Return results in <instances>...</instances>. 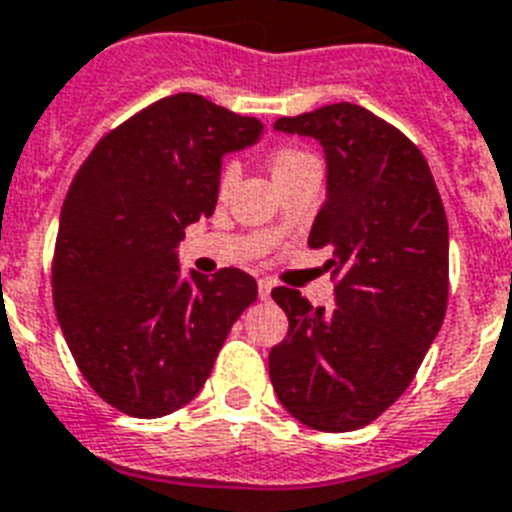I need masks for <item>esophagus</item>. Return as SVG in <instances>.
Segmentation results:
<instances>
[{
	"label": "esophagus",
	"mask_w": 512,
	"mask_h": 512,
	"mask_svg": "<svg viewBox=\"0 0 512 512\" xmlns=\"http://www.w3.org/2000/svg\"><path fill=\"white\" fill-rule=\"evenodd\" d=\"M257 291H260V299H268L270 291H273V281L270 278H260L257 281Z\"/></svg>",
	"instance_id": "34e87169"
}]
</instances>
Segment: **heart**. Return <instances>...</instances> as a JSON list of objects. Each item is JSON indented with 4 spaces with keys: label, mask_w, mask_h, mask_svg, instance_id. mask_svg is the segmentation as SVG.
<instances>
[{
    "label": "heart",
    "mask_w": 512,
    "mask_h": 512,
    "mask_svg": "<svg viewBox=\"0 0 512 512\" xmlns=\"http://www.w3.org/2000/svg\"><path fill=\"white\" fill-rule=\"evenodd\" d=\"M265 162H268L270 172H273L275 182H278L281 188L283 185H288V182L296 180V177L304 175V172L319 170V162L311 157L309 151L291 144L273 146V149L268 151ZM234 175H237V172H234V164H224V170H221V177H219L221 195H226L231 190V185H234Z\"/></svg>",
    "instance_id": "1"
}]
</instances>
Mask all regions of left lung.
I'll list each match as a JSON object with an SVG mask.
<instances>
[{
	"mask_svg": "<svg viewBox=\"0 0 512 512\" xmlns=\"http://www.w3.org/2000/svg\"><path fill=\"white\" fill-rule=\"evenodd\" d=\"M327 154V198L309 234L330 250L337 306L273 288L288 335L268 368L281 404L324 433L373 422L412 384L448 306V221L422 151L353 102L278 118Z\"/></svg>",
	"mask_w": 512,
	"mask_h": 512,
	"instance_id": "8db88e82",
	"label": "left lung"
}]
</instances>
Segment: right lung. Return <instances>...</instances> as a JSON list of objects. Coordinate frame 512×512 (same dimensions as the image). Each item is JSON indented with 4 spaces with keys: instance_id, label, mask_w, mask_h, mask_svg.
I'll use <instances>...</instances> for the list:
<instances>
[{
    "instance_id": "1",
    "label": "right lung",
    "mask_w": 512,
    "mask_h": 512,
    "mask_svg": "<svg viewBox=\"0 0 512 512\" xmlns=\"http://www.w3.org/2000/svg\"><path fill=\"white\" fill-rule=\"evenodd\" d=\"M260 133L252 115L180 92L105 133L71 180L53 306L79 371L115 410L149 420L188 404L257 299L239 268L182 278L175 247L216 208L221 157Z\"/></svg>"
}]
</instances>
